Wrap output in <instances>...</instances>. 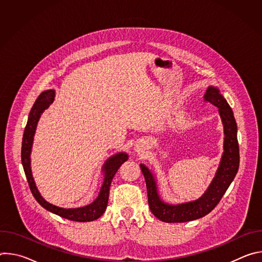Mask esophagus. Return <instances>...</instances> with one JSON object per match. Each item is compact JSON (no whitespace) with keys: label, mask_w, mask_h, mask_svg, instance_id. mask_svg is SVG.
Segmentation results:
<instances>
[{"label":"esophagus","mask_w":262,"mask_h":262,"mask_svg":"<svg viewBox=\"0 0 262 262\" xmlns=\"http://www.w3.org/2000/svg\"><path fill=\"white\" fill-rule=\"evenodd\" d=\"M142 144H145V141H144V142H141V145H142ZM137 147H141L140 144H139V146H137Z\"/></svg>","instance_id":"34e87169"}]
</instances>
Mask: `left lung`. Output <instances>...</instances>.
<instances>
[{"label": "left lung", "mask_w": 262, "mask_h": 262, "mask_svg": "<svg viewBox=\"0 0 262 262\" xmlns=\"http://www.w3.org/2000/svg\"><path fill=\"white\" fill-rule=\"evenodd\" d=\"M204 100L219 108L224 127V151L214 177L204 194L197 200L190 202L179 204L165 202L160 196L155 174L144 164L140 165L146 181L149 207L159 220L166 223L194 221L209 213L226 193L238 171L239 148L237 142V125L233 112L216 87H208L204 95Z\"/></svg>", "instance_id": "1"}]
</instances>
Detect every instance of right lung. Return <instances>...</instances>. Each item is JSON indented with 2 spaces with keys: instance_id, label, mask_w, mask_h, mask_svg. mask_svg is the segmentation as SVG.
<instances>
[{
  "instance_id": "obj_1",
  "label": "right lung",
  "mask_w": 262,
  "mask_h": 262,
  "mask_svg": "<svg viewBox=\"0 0 262 262\" xmlns=\"http://www.w3.org/2000/svg\"><path fill=\"white\" fill-rule=\"evenodd\" d=\"M55 100V90H47L43 91L38 98L36 99L35 103L33 104L31 112L28 117V122L24 132L23 143H21V164L24 167V171L30 186V190L36 199L43 208L47 210L58 214L62 217L67 220L76 221V222H90L98 219L100 215L103 214L105 211L107 200H108V193H110V186L111 182L113 180L116 172L120 168V166L128 160V156L125 152H118L114 156L110 157L102 166V173H103V182L100 188L99 194L97 198L90 204L82 207L77 208H63L51 204L48 202L39 193L37 189L35 180L32 175L31 170V151L34 141V136L37 127V123L41 117L43 112L54 102Z\"/></svg>"
}]
</instances>
